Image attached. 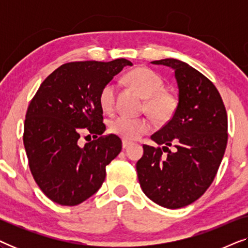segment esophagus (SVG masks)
<instances>
[{"mask_svg":"<svg viewBox=\"0 0 248 248\" xmlns=\"http://www.w3.org/2000/svg\"><path fill=\"white\" fill-rule=\"evenodd\" d=\"M130 144H132V142H130V141H126V140L122 141V145H123V149H126Z\"/></svg>","mask_w":248,"mask_h":248,"instance_id":"esophagus-1","label":"esophagus"}]
</instances>
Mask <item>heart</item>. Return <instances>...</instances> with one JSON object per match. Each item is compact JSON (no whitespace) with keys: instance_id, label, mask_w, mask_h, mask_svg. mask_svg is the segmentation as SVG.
<instances>
[{"instance_id":"heart-1","label":"heart","mask_w":248,"mask_h":248,"mask_svg":"<svg viewBox=\"0 0 248 248\" xmlns=\"http://www.w3.org/2000/svg\"><path fill=\"white\" fill-rule=\"evenodd\" d=\"M128 86L133 87L144 98V107L155 120L168 121L174 115L177 107V98L164 89V81L157 73L147 67H137L124 77ZM117 88L113 82H108L101 88L98 103L105 113L114 111ZM151 122L147 118L131 117L121 115L109 122L111 133L124 140H137L151 130Z\"/></svg>"}]
</instances>
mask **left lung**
I'll return each mask as SVG.
<instances>
[{"label":"left lung","instance_id":"left-lung-1","mask_svg":"<svg viewBox=\"0 0 248 248\" xmlns=\"http://www.w3.org/2000/svg\"><path fill=\"white\" fill-rule=\"evenodd\" d=\"M151 63L174 70L178 104L171 120L151 135L162 148L143 145L138 177L151 201L178 209L201 198L215 179L227 147L228 118L219 91L201 72L176 59Z\"/></svg>","mask_w":248,"mask_h":248}]
</instances>
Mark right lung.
<instances>
[{
	"label": "right lung",
	"instance_id": "obj_1",
	"mask_svg": "<svg viewBox=\"0 0 248 248\" xmlns=\"http://www.w3.org/2000/svg\"><path fill=\"white\" fill-rule=\"evenodd\" d=\"M131 65L125 59L63 64L43 81L30 101L23 132L29 167L44 194L57 204L78 205L93 196L103 185L106 166L121 152L117 135L101 137L106 126L98 96ZM83 128L95 140L81 146Z\"/></svg>",
	"mask_w": 248,
	"mask_h": 248
}]
</instances>
